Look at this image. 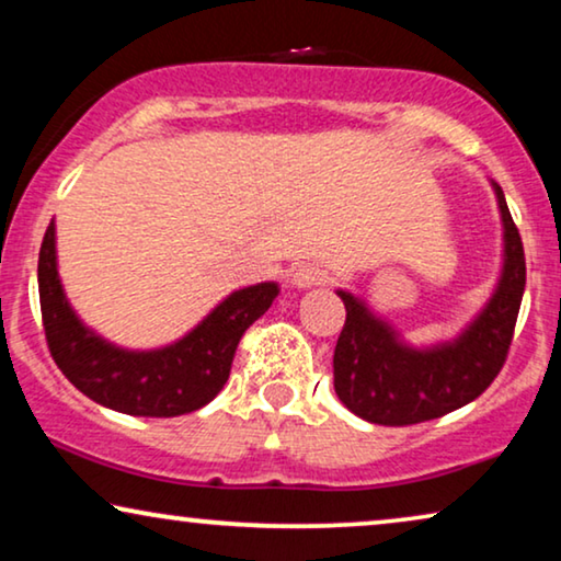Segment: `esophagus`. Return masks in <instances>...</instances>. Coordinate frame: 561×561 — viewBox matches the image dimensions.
<instances>
[{
	"mask_svg": "<svg viewBox=\"0 0 561 561\" xmlns=\"http://www.w3.org/2000/svg\"><path fill=\"white\" fill-rule=\"evenodd\" d=\"M327 280H329V271L319 263H298L294 267V273H290V283H294L296 288H313Z\"/></svg>",
	"mask_w": 561,
	"mask_h": 561,
	"instance_id": "34e87169",
	"label": "esophagus"
}]
</instances>
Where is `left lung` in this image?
Masks as SVG:
<instances>
[{"mask_svg": "<svg viewBox=\"0 0 561 561\" xmlns=\"http://www.w3.org/2000/svg\"><path fill=\"white\" fill-rule=\"evenodd\" d=\"M503 221V271L490 301L455 340L411 347L363 298L336 290L347 321L334 347V390L359 419L380 426H409L439 419L474 401L508 357L526 257L518 227L493 183Z\"/></svg>", "mask_w": 561, "mask_h": 561, "instance_id": "8db88e82", "label": "left lung"}]
</instances>
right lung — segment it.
Returning a JSON list of instances; mask_svg holds the SVG:
<instances>
[{
    "label": "right lung",
    "mask_w": 561,
    "mask_h": 561,
    "mask_svg": "<svg viewBox=\"0 0 561 561\" xmlns=\"http://www.w3.org/2000/svg\"><path fill=\"white\" fill-rule=\"evenodd\" d=\"M37 288L45 340L60 373L99 405L152 419L183 416L214 401L232 370L242 334L280 290L273 280L234 290L202 324L160 350L117 347L83 324L68 304L58 275L56 221L41 244Z\"/></svg>",
    "instance_id": "obj_1"
}]
</instances>
